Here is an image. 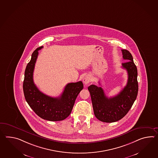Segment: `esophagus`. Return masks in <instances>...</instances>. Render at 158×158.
Segmentation results:
<instances>
[{
    "instance_id": "34e87169",
    "label": "esophagus",
    "mask_w": 158,
    "mask_h": 158,
    "mask_svg": "<svg viewBox=\"0 0 158 158\" xmlns=\"http://www.w3.org/2000/svg\"><path fill=\"white\" fill-rule=\"evenodd\" d=\"M91 76L89 75L85 76L83 79V81L85 85H88L91 82Z\"/></svg>"
}]
</instances>
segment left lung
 <instances>
[{
  "instance_id": "1",
  "label": "left lung",
  "mask_w": 158,
  "mask_h": 158,
  "mask_svg": "<svg viewBox=\"0 0 158 158\" xmlns=\"http://www.w3.org/2000/svg\"><path fill=\"white\" fill-rule=\"evenodd\" d=\"M121 51L123 60H127L122 64V67L127 71L128 75L127 84L123 90L118 95L108 98L101 87L92 84L88 88L95 116L102 122L114 123L123 118L137 98L138 91L137 67L131 53L125 49ZM98 83L100 85V82Z\"/></svg>"
}]
</instances>
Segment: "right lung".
<instances>
[{
  "mask_svg": "<svg viewBox=\"0 0 158 158\" xmlns=\"http://www.w3.org/2000/svg\"><path fill=\"white\" fill-rule=\"evenodd\" d=\"M39 47L32 53L31 60L25 71L23 91L25 98L37 115L50 121H62L70 114L77 95L83 88L82 81L70 83L65 86L58 98H52L43 94L33 81V71L39 54Z\"/></svg>",
  "mask_w": 158,
  "mask_h": 158,
  "instance_id": "1",
  "label": "right lung"
}]
</instances>
